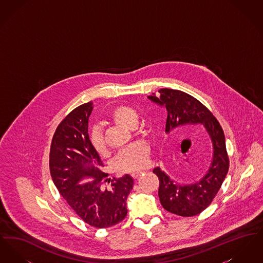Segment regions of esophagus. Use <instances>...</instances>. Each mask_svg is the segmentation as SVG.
Listing matches in <instances>:
<instances>
[{
  "instance_id": "obj_1",
  "label": "esophagus",
  "mask_w": 263,
  "mask_h": 263,
  "mask_svg": "<svg viewBox=\"0 0 263 263\" xmlns=\"http://www.w3.org/2000/svg\"><path fill=\"white\" fill-rule=\"evenodd\" d=\"M141 174H142V172H134V173L131 174V175H132L133 178H137L139 175H141Z\"/></svg>"
}]
</instances>
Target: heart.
Masks as SVG:
<instances>
[{
	"mask_svg": "<svg viewBox=\"0 0 263 263\" xmlns=\"http://www.w3.org/2000/svg\"><path fill=\"white\" fill-rule=\"evenodd\" d=\"M109 119L118 125L132 128L136 125L139 119L137 110L129 105H118L114 107L108 114ZM89 140L92 148L100 155L106 152V144L103 137L102 130L99 126L91 129ZM149 159V148L147 145L137 143L120 152L115 161L114 165L117 171L122 173H134L145 167Z\"/></svg>",
	"mask_w": 263,
	"mask_h": 263,
	"instance_id": "heart-1",
	"label": "heart"
}]
</instances>
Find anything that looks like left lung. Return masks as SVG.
Instances as JSON below:
<instances>
[{
	"label": "left lung",
	"instance_id": "8db88e82",
	"mask_svg": "<svg viewBox=\"0 0 263 263\" xmlns=\"http://www.w3.org/2000/svg\"><path fill=\"white\" fill-rule=\"evenodd\" d=\"M148 99L166 109V134L181 126L201 124L212 141V162L198 181L179 184L159 166L153 171L159 177V197L166 211L182 217L198 215L211 204L229 171L224 131L212 112L186 92L161 88L158 95L153 93Z\"/></svg>",
	"mask_w": 263,
	"mask_h": 263
}]
</instances>
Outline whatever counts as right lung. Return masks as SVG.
<instances>
[{"label": "right lung", "mask_w": 263, "mask_h": 263, "mask_svg": "<svg viewBox=\"0 0 263 263\" xmlns=\"http://www.w3.org/2000/svg\"><path fill=\"white\" fill-rule=\"evenodd\" d=\"M92 103L78 106L58 125L51 143V177L63 198L74 212L91 227L104 229L120 223L127 215V198L134 180L129 175L110 182L103 163L92 148L88 133ZM89 177L92 180L80 183Z\"/></svg>", "instance_id": "1"}]
</instances>
